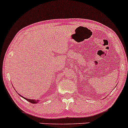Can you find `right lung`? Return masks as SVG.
<instances>
[{
    "label": "right lung",
    "mask_w": 128,
    "mask_h": 128,
    "mask_svg": "<svg viewBox=\"0 0 128 128\" xmlns=\"http://www.w3.org/2000/svg\"><path fill=\"white\" fill-rule=\"evenodd\" d=\"M18 94L20 96H21V97H22V96L20 95L19 94ZM22 97L24 98H25L26 100H27V101L31 103H37L38 102H39V100H32V99H28V98H25V97Z\"/></svg>",
    "instance_id": "obj_1"
}]
</instances>
